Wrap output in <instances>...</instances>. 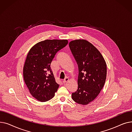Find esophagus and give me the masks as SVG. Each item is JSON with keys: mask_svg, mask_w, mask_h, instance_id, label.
<instances>
[{"mask_svg": "<svg viewBox=\"0 0 132 132\" xmlns=\"http://www.w3.org/2000/svg\"><path fill=\"white\" fill-rule=\"evenodd\" d=\"M69 80V79L68 78H66L64 80H62V82L64 83V84H65V83H66L67 81H68Z\"/></svg>", "mask_w": 132, "mask_h": 132, "instance_id": "34e87169", "label": "esophagus"}]
</instances>
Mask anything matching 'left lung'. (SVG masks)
Masks as SVG:
<instances>
[{"label": "left lung", "mask_w": 132, "mask_h": 132, "mask_svg": "<svg viewBox=\"0 0 132 132\" xmlns=\"http://www.w3.org/2000/svg\"><path fill=\"white\" fill-rule=\"evenodd\" d=\"M69 46L79 68L78 89L74 101L87 105L98 96L105 82L106 64L98 50L86 39L71 41Z\"/></svg>", "instance_id": "left-lung-1"}]
</instances>
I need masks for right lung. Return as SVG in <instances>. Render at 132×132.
I'll return each instance as SVG.
<instances>
[{
	"label": "right lung",
	"instance_id": "obj_1",
	"mask_svg": "<svg viewBox=\"0 0 132 132\" xmlns=\"http://www.w3.org/2000/svg\"><path fill=\"white\" fill-rule=\"evenodd\" d=\"M68 44L67 39H46L30 49L23 66L25 84L30 94L40 102L52 98L59 85L55 81L50 64L55 54Z\"/></svg>",
	"mask_w": 132,
	"mask_h": 132
}]
</instances>
